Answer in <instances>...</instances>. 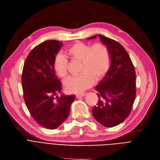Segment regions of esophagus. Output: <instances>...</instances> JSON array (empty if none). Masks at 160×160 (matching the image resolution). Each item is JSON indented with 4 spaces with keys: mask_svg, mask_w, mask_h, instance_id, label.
Returning a JSON list of instances; mask_svg holds the SVG:
<instances>
[{
    "mask_svg": "<svg viewBox=\"0 0 160 160\" xmlns=\"http://www.w3.org/2000/svg\"><path fill=\"white\" fill-rule=\"evenodd\" d=\"M86 95V93H82V94H76V98H79L81 97H83Z\"/></svg>",
    "mask_w": 160,
    "mask_h": 160,
    "instance_id": "1",
    "label": "esophagus"
}]
</instances>
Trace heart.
Listing matches in <instances>:
<instances>
[{
  "mask_svg": "<svg viewBox=\"0 0 160 160\" xmlns=\"http://www.w3.org/2000/svg\"><path fill=\"white\" fill-rule=\"evenodd\" d=\"M71 58L81 62L79 75L71 76L65 82V88L70 93H80L89 87L95 80H98L106 73L109 66V51L104 45L96 43L90 45L82 42H76L66 51ZM54 70L62 78L68 75V60L61 55L55 60Z\"/></svg>",
  "mask_w": 160,
  "mask_h": 160,
  "instance_id": "b5f03b06",
  "label": "heart"
}]
</instances>
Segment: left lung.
Segmentation results:
<instances>
[{
    "instance_id": "8db88e82",
    "label": "left lung",
    "mask_w": 160,
    "mask_h": 160,
    "mask_svg": "<svg viewBox=\"0 0 160 160\" xmlns=\"http://www.w3.org/2000/svg\"><path fill=\"white\" fill-rule=\"evenodd\" d=\"M97 36L109 51L110 66L95 87L99 100L92 112L99 123L111 128L122 122L131 112L136 94L135 72L122 45L101 34L87 39H95Z\"/></svg>"
}]
</instances>
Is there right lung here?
<instances>
[{
  "instance_id": "obj_1",
  "label": "right lung",
  "mask_w": 160,
  "mask_h": 160,
  "mask_svg": "<svg viewBox=\"0 0 160 160\" xmlns=\"http://www.w3.org/2000/svg\"><path fill=\"white\" fill-rule=\"evenodd\" d=\"M63 43L48 40L37 45L27 56L22 73V87L30 115L43 127L54 130L69 116L75 95L61 93L62 85L54 70L56 55ZM61 94L58 97L57 93Z\"/></svg>"
}]
</instances>
